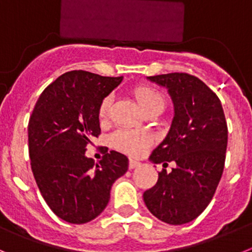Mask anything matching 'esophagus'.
Masks as SVG:
<instances>
[{"label": "esophagus", "instance_id": "obj_1", "mask_svg": "<svg viewBox=\"0 0 252 252\" xmlns=\"http://www.w3.org/2000/svg\"><path fill=\"white\" fill-rule=\"evenodd\" d=\"M138 165H140V162H138L135 159H129V169L137 168Z\"/></svg>", "mask_w": 252, "mask_h": 252}]
</instances>
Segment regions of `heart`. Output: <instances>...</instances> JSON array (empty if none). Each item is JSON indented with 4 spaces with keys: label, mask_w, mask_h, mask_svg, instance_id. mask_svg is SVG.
I'll list each match as a JSON object with an SVG mask.
<instances>
[{
    "label": "heart",
    "mask_w": 252,
    "mask_h": 252,
    "mask_svg": "<svg viewBox=\"0 0 252 252\" xmlns=\"http://www.w3.org/2000/svg\"><path fill=\"white\" fill-rule=\"evenodd\" d=\"M133 95L144 113L152 109H157V108L163 109V106H164V99H163L162 94L157 89L148 87V85H140V87L134 88ZM110 101L112 100L109 96L101 101L98 113L100 121H105L109 114ZM110 142H112V146L118 151L123 152L131 157H138L151 146L152 138L149 134L142 133V131L131 130V129H119L112 135Z\"/></svg>",
    "instance_id": "obj_1"
}]
</instances>
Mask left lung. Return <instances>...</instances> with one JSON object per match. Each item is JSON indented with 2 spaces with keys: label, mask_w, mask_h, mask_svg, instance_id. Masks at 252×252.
<instances>
[{
  "label": "left lung",
  "mask_w": 252,
  "mask_h": 252,
  "mask_svg": "<svg viewBox=\"0 0 252 252\" xmlns=\"http://www.w3.org/2000/svg\"><path fill=\"white\" fill-rule=\"evenodd\" d=\"M168 89L174 118L168 134L151 154L154 163L176 162L171 173L158 172V181L143 193L153 216L169 225H182L202 214L221 180L227 148V123L219 96L187 72L149 76Z\"/></svg>",
  "instance_id": "left-lung-1"
}]
</instances>
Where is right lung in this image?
<instances>
[{
	"instance_id": "right-lung-1",
	"label": "right lung",
	"mask_w": 252,
	"mask_h": 252,
	"mask_svg": "<svg viewBox=\"0 0 252 252\" xmlns=\"http://www.w3.org/2000/svg\"><path fill=\"white\" fill-rule=\"evenodd\" d=\"M84 70L59 76L41 93L29 121V154L37 187L51 211L69 223H87L104 211L128 158L110 151L98 163L85 157L100 134L99 106L122 81Z\"/></svg>"
}]
</instances>
